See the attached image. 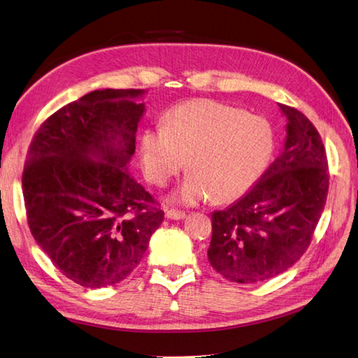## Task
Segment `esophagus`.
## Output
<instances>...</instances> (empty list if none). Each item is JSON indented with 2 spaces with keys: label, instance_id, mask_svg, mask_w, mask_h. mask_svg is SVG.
<instances>
[{
  "label": "esophagus",
  "instance_id": "34e87169",
  "mask_svg": "<svg viewBox=\"0 0 358 358\" xmlns=\"http://www.w3.org/2000/svg\"><path fill=\"white\" fill-rule=\"evenodd\" d=\"M166 218L168 220H182L186 218V213L185 212H180V210H173V209H166Z\"/></svg>",
  "mask_w": 358,
  "mask_h": 358
}]
</instances>
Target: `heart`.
Returning <instances> with one entry per match:
<instances>
[{
    "label": "heart",
    "instance_id": "heart-1",
    "mask_svg": "<svg viewBox=\"0 0 358 358\" xmlns=\"http://www.w3.org/2000/svg\"><path fill=\"white\" fill-rule=\"evenodd\" d=\"M274 149L271 124L261 115L210 99L185 102L164 115V128L146 131L140 162L146 178L163 186L182 169L189 172L169 199L198 204L244 195L262 176Z\"/></svg>",
    "mask_w": 358,
    "mask_h": 358
}]
</instances>
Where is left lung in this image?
<instances>
[{
  "label": "left lung",
  "instance_id": "left-lung-1",
  "mask_svg": "<svg viewBox=\"0 0 358 358\" xmlns=\"http://www.w3.org/2000/svg\"><path fill=\"white\" fill-rule=\"evenodd\" d=\"M279 110L287 136L278 159L244 196L212 213L207 257L238 284L276 278L301 259L327 203L328 160L317 129L296 108Z\"/></svg>",
  "mask_w": 358,
  "mask_h": 358
}]
</instances>
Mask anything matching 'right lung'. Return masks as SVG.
<instances>
[{
    "label": "right lung",
    "instance_id": "1",
    "mask_svg": "<svg viewBox=\"0 0 358 358\" xmlns=\"http://www.w3.org/2000/svg\"><path fill=\"white\" fill-rule=\"evenodd\" d=\"M145 90H96L62 106L33 137L22 194L33 238L87 288L123 280L164 212L128 172Z\"/></svg>",
    "mask_w": 358,
    "mask_h": 358
}]
</instances>
